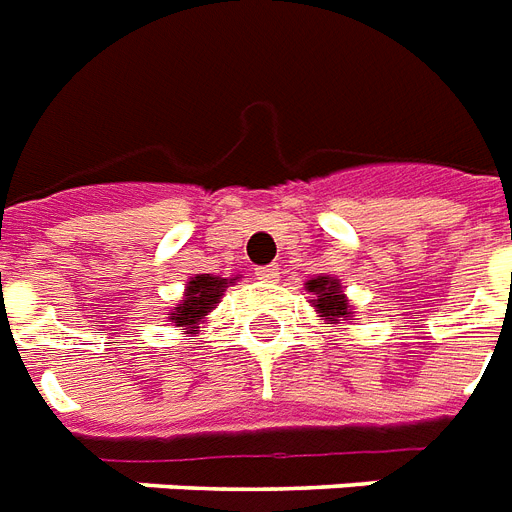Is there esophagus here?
I'll return each instance as SVG.
<instances>
[{
  "label": "esophagus",
  "mask_w": 512,
  "mask_h": 512,
  "mask_svg": "<svg viewBox=\"0 0 512 512\" xmlns=\"http://www.w3.org/2000/svg\"><path fill=\"white\" fill-rule=\"evenodd\" d=\"M255 276L260 281L276 284L279 281V265H260V268H255Z\"/></svg>",
  "instance_id": "obj_1"
}]
</instances>
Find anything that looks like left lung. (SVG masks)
I'll return each mask as SVG.
<instances>
[{
	"mask_svg": "<svg viewBox=\"0 0 512 512\" xmlns=\"http://www.w3.org/2000/svg\"><path fill=\"white\" fill-rule=\"evenodd\" d=\"M305 289L313 295V308L324 316L332 324H345L350 311L348 300L342 295L340 279H332V276H316V279L305 281Z\"/></svg>",
	"mask_w": 512,
	"mask_h": 512,
	"instance_id": "8db88e82",
	"label": "left lung"
}]
</instances>
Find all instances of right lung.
Listing matches in <instances>:
<instances>
[{
	"mask_svg": "<svg viewBox=\"0 0 512 512\" xmlns=\"http://www.w3.org/2000/svg\"><path fill=\"white\" fill-rule=\"evenodd\" d=\"M236 279H220L212 273H196L188 284H185L183 303L177 305L175 311L167 313L175 327H185V335H199L201 319H207V313L220 303L225 287H231Z\"/></svg>",
	"mask_w": 512,
	"mask_h": 512,
	"instance_id": "add662e5",
	"label": "right lung"
}]
</instances>
